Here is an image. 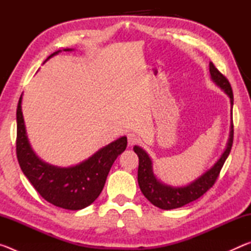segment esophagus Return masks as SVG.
I'll use <instances>...</instances> for the list:
<instances>
[{
	"mask_svg": "<svg viewBox=\"0 0 251 251\" xmlns=\"http://www.w3.org/2000/svg\"><path fill=\"white\" fill-rule=\"evenodd\" d=\"M127 141H128L129 146H134L137 143H139V137L135 133H129L127 134Z\"/></svg>",
	"mask_w": 251,
	"mask_h": 251,
	"instance_id": "1",
	"label": "esophagus"
}]
</instances>
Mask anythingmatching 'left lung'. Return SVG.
Segmentation results:
<instances>
[{
    "label": "left lung",
    "instance_id": "left-lung-1",
    "mask_svg": "<svg viewBox=\"0 0 251 251\" xmlns=\"http://www.w3.org/2000/svg\"><path fill=\"white\" fill-rule=\"evenodd\" d=\"M209 72L211 75V79L218 85V86L224 90V92L230 97L231 108L233 105V94L231 85L229 80L224 76L220 72L216 69V66L209 63ZM232 116V109H231ZM233 143V124L231 120V128L230 136L227 144L226 151H224L222 157L217 160L214 166L209 171H207L203 175L193 181L192 184L184 186V187H172L161 184L159 180H157L151 168V160L145 151H143L141 147L135 146L134 151L137 154L139 164H138V185L141 188L142 193L144 194L148 201L152 205L160 208V209L169 210L175 209L187 205V203L196 201L199 197H201L207 190H209L217 180L220 174V171L226 161L229 152L231 151Z\"/></svg>",
    "mask_w": 251,
    "mask_h": 251
}]
</instances>
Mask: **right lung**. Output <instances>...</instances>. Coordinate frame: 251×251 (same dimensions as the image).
Segmentation results:
<instances>
[{
    "label": "right lung",
    "instance_id": "obj_1",
    "mask_svg": "<svg viewBox=\"0 0 251 251\" xmlns=\"http://www.w3.org/2000/svg\"><path fill=\"white\" fill-rule=\"evenodd\" d=\"M61 50L50 54L49 58ZM21 103L22 95L16 109V156L24 175L36 192L54 206L70 210H79L90 206L103 190L110 167L117 156L126 150L127 138L123 136L76 166H52L42 161L29 146Z\"/></svg>",
    "mask_w": 251,
    "mask_h": 251
}]
</instances>
